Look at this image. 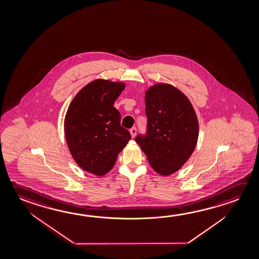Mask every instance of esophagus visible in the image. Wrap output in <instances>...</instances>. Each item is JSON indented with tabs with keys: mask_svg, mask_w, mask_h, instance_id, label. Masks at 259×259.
<instances>
[{
	"mask_svg": "<svg viewBox=\"0 0 259 259\" xmlns=\"http://www.w3.org/2000/svg\"><path fill=\"white\" fill-rule=\"evenodd\" d=\"M136 133H137V130H136V127H133L130 129V134H131V136L133 138L136 137Z\"/></svg>",
	"mask_w": 259,
	"mask_h": 259,
	"instance_id": "1",
	"label": "esophagus"
}]
</instances>
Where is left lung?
Returning <instances> with one entry per match:
<instances>
[{"label": "left lung", "mask_w": 259, "mask_h": 259, "mask_svg": "<svg viewBox=\"0 0 259 259\" xmlns=\"http://www.w3.org/2000/svg\"><path fill=\"white\" fill-rule=\"evenodd\" d=\"M147 132L136 141L150 165L168 176L181 169L195 149L199 122L186 96L169 84H156L145 93Z\"/></svg>", "instance_id": "obj_1"}]
</instances>
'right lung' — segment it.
<instances>
[{
	"instance_id": "1",
	"label": "right lung",
	"mask_w": 259,
	"mask_h": 259,
	"mask_svg": "<svg viewBox=\"0 0 259 259\" xmlns=\"http://www.w3.org/2000/svg\"><path fill=\"white\" fill-rule=\"evenodd\" d=\"M124 88L121 82L96 79L81 89L68 106L64 121L68 149L77 165L90 174H107L131 139L114 106Z\"/></svg>"
}]
</instances>
